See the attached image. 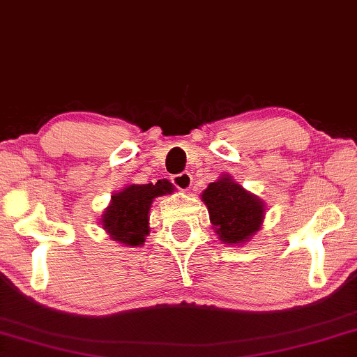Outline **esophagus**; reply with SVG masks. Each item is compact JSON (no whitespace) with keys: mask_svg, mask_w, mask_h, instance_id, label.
Instances as JSON below:
<instances>
[{"mask_svg":"<svg viewBox=\"0 0 357 357\" xmlns=\"http://www.w3.org/2000/svg\"><path fill=\"white\" fill-rule=\"evenodd\" d=\"M172 183L176 185L179 190H189L190 185H192V176L189 173H179V174H174L172 178Z\"/></svg>","mask_w":357,"mask_h":357,"instance_id":"34e87169","label":"esophagus"}]
</instances>
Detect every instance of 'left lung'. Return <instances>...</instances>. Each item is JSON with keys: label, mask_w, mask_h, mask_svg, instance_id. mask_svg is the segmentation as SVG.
Here are the masks:
<instances>
[{"label": "left lung", "mask_w": 357, "mask_h": 357, "mask_svg": "<svg viewBox=\"0 0 357 357\" xmlns=\"http://www.w3.org/2000/svg\"><path fill=\"white\" fill-rule=\"evenodd\" d=\"M200 197L208 208L213 229L224 245H246L262 227L264 200L246 190L229 173L209 183Z\"/></svg>", "instance_id": "1"}]
</instances>
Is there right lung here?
Returning a JSON list of instances; mask_svg holds the SVG:
<instances>
[{
    "instance_id": "right-lung-1",
    "label": "right lung",
    "mask_w": 357,
    "mask_h": 357,
    "mask_svg": "<svg viewBox=\"0 0 357 357\" xmlns=\"http://www.w3.org/2000/svg\"><path fill=\"white\" fill-rule=\"evenodd\" d=\"M168 179L155 184H128L111 195V202L100 218V225L112 241L126 248H139L149 235V211L154 199L173 194Z\"/></svg>"
}]
</instances>
